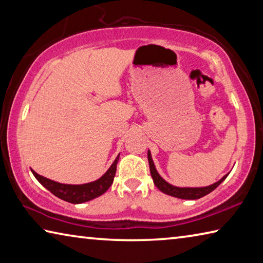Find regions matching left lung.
<instances>
[{
	"label": "left lung",
	"mask_w": 263,
	"mask_h": 263,
	"mask_svg": "<svg viewBox=\"0 0 263 263\" xmlns=\"http://www.w3.org/2000/svg\"><path fill=\"white\" fill-rule=\"evenodd\" d=\"M147 159H148V163H149L151 175H152V179H153L155 186H157L159 190H161L163 194L173 196V197L182 198V199H198V198L203 197V196L210 194L211 191L215 190L217 186L219 185L229 175V174H226L225 176H222L219 181L216 182V183L208 185V186H202V188H180V186L169 184L168 182L164 181L162 177L159 175L157 169H155L154 162L152 160V157H151L149 151L147 152Z\"/></svg>",
	"instance_id": "1"
}]
</instances>
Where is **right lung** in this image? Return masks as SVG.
Listing matches in <instances>:
<instances>
[{"mask_svg":"<svg viewBox=\"0 0 263 263\" xmlns=\"http://www.w3.org/2000/svg\"><path fill=\"white\" fill-rule=\"evenodd\" d=\"M118 159L119 155L116 158L114 163L111 164V167L106 171L105 174L100 177L99 180L84 184H62L59 183V182L46 179V177L37 174L34 171H32V173L35 179L41 182L47 190H50L53 195L57 196V197L64 199L66 202L80 204L99 197V196L103 195L110 188V185L114 182Z\"/></svg>","mask_w":263,"mask_h":263,"instance_id":"1","label":"right lung"}]
</instances>
